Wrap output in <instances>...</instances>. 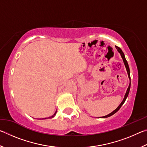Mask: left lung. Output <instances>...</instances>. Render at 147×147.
Masks as SVG:
<instances>
[{
  "label": "left lung",
  "instance_id": "left-lung-1",
  "mask_svg": "<svg viewBox=\"0 0 147 147\" xmlns=\"http://www.w3.org/2000/svg\"><path fill=\"white\" fill-rule=\"evenodd\" d=\"M116 49H117V51H119V53L121 54L122 58H123V59L124 63V65H125V67H126V70H127V73H128V77H129V78H130V69H129V66H128V62H127V61H126V58H125V56H124V53H123V52L122 51V50H121L120 48H119V47H118L116 46ZM130 85H131V83L130 82V84H129V86H128V88L127 89V91H126V94H125V96H124V99H123V102H122L121 103L120 105H119V106L117 107V108L115 109V110H114V111H113V112H111V113H109V114H108V115H106V116L102 117V118H106V117H110V116H111V115H113L114 113H115L117 112V111H119V109L121 108V107L122 106H123V104L124 103V102H125L126 98H127V96H128V94H129V91H130Z\"/></svg>",
  "mask_w": 147,
  "mask_h": 147
}]
</instances>
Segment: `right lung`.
Segmentation results:
<instances>
[{
    "instance_id": "obj_1",
    "label": "right lung",
    "mask_w": 147,
    "mask_h": 147,
    "mask_svg": "<svg viewBox=\"0 0 147 147\" xmlns=\"http://www.w3.org/2000/svg\"><path fill=\"white\" fill-rule=\"evenodd\" d=\"M56 113H54V115H53V116L50 117H49V118H53V117H54V115H56Z\"/></svg>"
}]
</instances>
